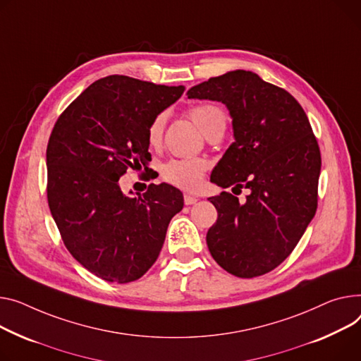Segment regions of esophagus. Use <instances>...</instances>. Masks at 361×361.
Wrapping results in <instances>:
<instances>
[{"instance_id":"obj_1","label":"esophagus","mask_w":361,"mask_h":361,"mask_svg":"<svg viewBox=\"0 0 361 361\" xmlns=\"http://www.w3.org/2000/svg\"><path fill=\"white\" fill-rule=\"evenodd\" d=\"M197 200H199V199H197V197H195V196L184 195V203H185L187 206H190V204H195Z\"/></svg>"}]
</instances>
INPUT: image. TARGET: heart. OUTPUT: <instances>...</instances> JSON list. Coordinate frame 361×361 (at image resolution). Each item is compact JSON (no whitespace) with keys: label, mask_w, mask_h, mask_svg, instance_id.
Listing matches in <instances>:
<instances>
[{"label":"heart","mask_w":361,"mask_h":361,"mask_svg":"<svg viewBox=\"0 0 361 361\" xmlns=\"http://www.w3.org/2000/svg\"><path fill=\"white\" fill-rule=\"evenodd\" d=\"M188 116L196 123V126L209 137L213 133L225 132L228 117L225 110L214 103H202L188 109ZM165 126V114H158L152 118L148 126L147 137L151 147H158L162 139ZM207 164L199 158L171 159L161 168V177L178 188L196 190L200 187Z\"/></svg>","instance_id":"1"}]
</instances>
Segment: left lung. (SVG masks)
Listing matches in <instances>:
<instances>
[{"instance_id": "1", "label": "left lung", "mask_w": 361, "mask_h": 361, "mask_svg": "<svg viewBox=\"0 0 361 361\" xmlns=\"http://www.w3.org/2000/svg\"><path fill=\"white\" fill-rule=\"evenodd\" d=\"M187 95L228 107L235 142L210 180L250 190L244 203L228 191L209 199L218 210L209 251L236 277L266 274L292 254L318 207L321 151L307 116L290 92L251 71L209 78Z\"/></svg>"}]
</instances>
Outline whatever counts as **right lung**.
Segmentation results:
<instances>
[{"label": "right lung", "instance_id": "obj_1", "mask_svg": "<svg viewBox=\"0 0 361 361\" xmlns=\"http://www.w3.org/2000/svg\"><path fill=\"white\" fill-rule=\"evenodd\" d=\"M184 87L126 75L92 82L58 117L46 149L47 203L62 241L82 267L111 283L140 279L157 261L181 191L149 184L125 196L118 178L151 159L147 130Z\"/></svg>", "mask_w": 361, "mask_h": 361}]
</instances>
